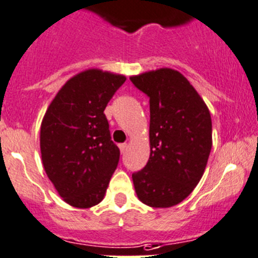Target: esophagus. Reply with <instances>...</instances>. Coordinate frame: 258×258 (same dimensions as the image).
<instances>
[{"label":"esophagus","mask_w":258,"mask_h":258,"mask_svg":"<svg viewBox=\"0 0 258 258\" xmlns=\"http://www.w3.org/2000/svg\"><path fill=\"white\" fill-rule=\"evenodd\" d=\"M118 148H119V150H121V153L123 154L124 151L127 150V148H128V145H127V144H119V145H118Z\"/></svg>","instance_id":"1"}]
</instances>
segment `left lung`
I'll list each match as a JSON object with an SVG mask.
<instances>
[{"label": "left lung", "mask_w": 258, "mask_h": 258, "mask_svg": "<svg viewBox=\"0 0 258 258\" xmlns=\"http://www.w3.org/2000/svg\"><path fill=\"white\" fill-rule=\"evenodd\" d=\"M130 79L150 98V158L132 174L135 191L150 208H172L205 172L213 146L210 110L177 70L163 67Z\"/></svg>", "instance_id": "left-lung-1"}]
</instances>
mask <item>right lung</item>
I'll return each mask as SVG.
<instances>
[{
	"label": "right lung",
	"instance_id": "obj_1",
	"mask_svg": "<svg viewBox=\"0 0 258 258\" xmlns=\"http://www.w3.org/2000/svg\"><path fill=\"white\" fill-rule=\"evenodd\" d=\"M126 76L88 69L64 83L40 124V154L47 177L74 208L98 205L119 160L104 109Z\"/></svg>",
	"mask_w": 258,
	"mask_h": 258
}]
</instances>
